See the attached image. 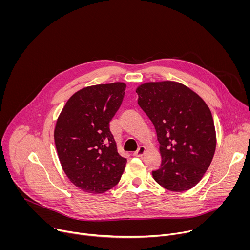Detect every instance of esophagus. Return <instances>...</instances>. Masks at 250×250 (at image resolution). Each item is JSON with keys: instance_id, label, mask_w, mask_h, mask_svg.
Listing matches in <instances>:
<instances>
[{"instance_id": "34e87169", "label": "esophagus", "mask_w": 250, "mask_h": 250, "mask_svg": "<svg viewBox=\"0 0 250 250\" xmlns=\"http://www.w3.org/2000/svg\"><path fill=\"white\" fill-rule=\"evenodd\" d=\"M146 148L145 146H140V147L133 153V155L136 156V157H140V156H142V155H144V154L146 153Z\"/></svg>"}]
</instances>
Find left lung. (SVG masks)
Listing matches in <instances>:
<instances>
[{"mask_svg":"<svg viewBox=\"0 0 250 250\" xmlns=\"http://www.w3.org/2000/svg\"><path fill=\"white\" fill-rule=\"evenodd\" d=\"M136 93L159 141L162 161L152 171L154 180L172 192L192 189L205 175L217 146L208 104L189 87L175 81L146 82Z\"/></svg>","mask_w":250,"mask_h":250,"instance_id":"1","label":"left lung"}]
</instances>
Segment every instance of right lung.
I'll return each instance as SVG.
<instances>
[{
    "mask_svg": "<svg viewBox=\"0 0 250 250\" xmlns=\"http://www.w3.org/2000/svg\"><path fill=\"white\" fill-rule=\"evenodd\" d=\"M123 82L85 87L69 98L58 116L54 141L60 164L77 188L101 194L116 186L126 159L118 152L109 123L123 102Z\"/></svg>",
    "mask_w": 250,
    "mask_h": 250,
    "instance_id": "add662e5",
    "label": "right lung"
}]
</instances>
